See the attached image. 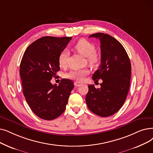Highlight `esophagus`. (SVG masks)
Masks as SVG:
<instances>
[{
  "instance_id": "34e87169",
  "label": "esophagus",
  "mask_w": 153,
  "mask_h": 153,
  "mask_svg": "<svg viewBox=\"0 0 153 153\" xmlns=\"http://www.w3.org/2000/svg\"><path fill=\"white\" fill-rule=\"evenodd\" d=\"M74 85L76 86V87H79V86L81 85V84L80 82H74Z\"/></svg>"
}]
</instances>
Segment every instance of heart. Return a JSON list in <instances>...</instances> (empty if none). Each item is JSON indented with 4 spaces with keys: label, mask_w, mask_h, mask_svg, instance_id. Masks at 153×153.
Returning a JSON list of instances; mask_svg holds the SVG:
<instances>
[{
    "label": "heart",
    "mask_w": 153,
    "mask_h": 153,
    "mask_svg": "<svg viewBox=\"0 0 153 153\" xmlns=\"http://www.w3.org/2000/svg\"><path fill=\"white\" fill-rule=\"evenodd\" d=\"M74 49L79 54L84 57H87L88 61L90 64L94 65L97 62L99 56L95 52V45L86 39H80L74 45ZM69 57V52L68 50L62 51L58 57V63L60 67L64 68L67 64ZM90 73V70L88 68L81 69H75L70 71L65 75V77L76 80L79 82L82 81L85 77Z\"/></svg>",
    "instance_id": "1"
}]
</instances>
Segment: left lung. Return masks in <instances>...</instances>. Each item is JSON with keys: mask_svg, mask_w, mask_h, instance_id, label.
I'll use <instances>...</instances> for the list:
<instances>
[{"mask_svg": "<svg viewBox=\"0 0 153 153\" xmlns=\"http://www.w3.org/2000/svg\"><path fill=\"white\" fill-rule=\"evenodd\" d=\"M89 37L99 39L101 42V65L92 75V79H101V88L88 85L85 97L88 108L101 117L115 114L124 104L130 86L131 65L123 45L113 37L98 32Z\"/></svg>", "mask_w": 153, "mask_h": 153, "instance_id": "left-lung-1", "label": "left lung"}]
</instances>
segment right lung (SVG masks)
<instances>
[{"instance_id":"add662e5","label":"right lung","mask_w":153,"mask_h":153,"mask_svg":"<svg viewBox=\"0 0 153 153\" xmlns=\"http://www.w3.org/2000/svg\"><path fill=\"white\" fill-rule=\"evenodd\" d=\"M71 37L40 38L25 50L20 65L23 94L34 113L45 120H52L65 109L74 82L62 79L58 85L51 80L60 70L58 57Z\"/></svg>"}]
</instances>
